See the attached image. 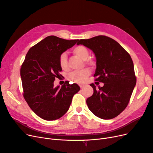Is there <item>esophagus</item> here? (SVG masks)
Here are the masks:
<instances>
[{
    "instance_id": "obj_1",
    "label": "esophagus",
    "mask_w": 153,
    "mask_h": 153,
    "mask_svg": "<svg viewBox=\"0 0 153 153\" xmlns=\"http://www.w3.org/2000/svg\"><path fill=\"white\" fill-rule=\"evenodd\" d=\"M79 86H80V87L81 88V89H82V88L84 87V85H79Z\"/></svg>"
}]
</instances>
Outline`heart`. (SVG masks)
Masks as SVG:
<instances>
[{
  "instance_id": "heart-1",
  "label": "heart",
  "mask_w": 153,
  "mask_h": 153,
  "mask_svg": "<svg viewBox=\"0 0 153 153\" xmlns=\"http://www.w3.org/2000/svg\"><path fill=\"white\" fill-rule=\"evenodd\" d=\"M73 53L76 56L80 57L83 60H86L89 55V51L88 48L84 45L76 46L73 50ZM89 64H92V62L91 61H87ZM59 64L60 67L63 70H67L68 68V59L66 53H62L60 55L59 58ZM91 75V71L88 69H84L81 71H75L69 73L68 75V79L76 84H84L87 79Z\"/></svg>"
}]
</instances>
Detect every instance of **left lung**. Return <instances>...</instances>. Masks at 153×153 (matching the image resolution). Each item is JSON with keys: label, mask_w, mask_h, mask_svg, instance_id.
Returning <instances> with one entry per match:
<instances>
[{"label": "left lung", "mask_w": 153, "mask_h": 153, "mask_svg": "<svg viewBox=\"0 0 153 153\" xmlns=\"http://www.w3.org/2000/svg\"><path fill=\"white\" fill-rule=\"evenodd\" d=\"M80 44L93 51L96 57L95 80L104 84L98 88L90 84L94 92L87 99L88 108L101 119L117 117L128 106L137 82L130 55L106 36L80 39L77 43Z\"/></svg>", "instance_id": "obj_1"}]
</instances>
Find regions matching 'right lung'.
I'll use <instances>...</instances> for the list:
<instances>
[{"label": "right lung", "instance_id": "1", "mask_svg": "<svg viewBox=\"0 0 153 153\" xmlns=\"http://www.w3.org/2000/svg\"><path fill=\"white\" fill-rule=\"evenodd\" d=\"M78 39L66 40L50 36L31 47L20 68L24 98L32 110L47 121L61 118L80 88L65 83L61 88L53 87L55 78L62 71L60 55L75 45Z\"/></svg>", "mask_w": 153, "mask_h": 153}]
</instances>
